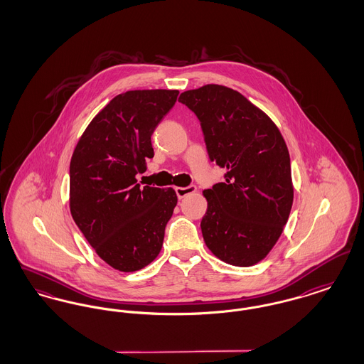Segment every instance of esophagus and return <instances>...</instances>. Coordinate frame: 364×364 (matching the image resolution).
<instances>
[{
	"label": "esophagus",
	"instance_id": "esophagus-1",
	"mask_svg": "<svg viewBox=\"0 0 364 364\" xmlns=\"http://www.w3.org/2000/svg\"><path fill=\"white\" fill-rule=\"evenodd\" d=\"M195 191H196V187H195V186H188V187H177V188H176V193H177V198H178V199H183V198H186L187 195L193 193Z\"/></svg>",
	"mask_w": 364,
	"mask_h": 364
}]
</instances>
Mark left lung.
<instances>
[{
    "mask_svg": "<svg viewBox=\"0 0 364 364\" xmlns=\"http://www.w3.org/2000/svg\"><path fill=\"white\" fill-rule=\"evenodd\" d=\"M178 102L199 119L208 158L226 169L224 183L203 191L205 242L225 263L252 266L277 242L294 203L285 140L264 112L229 87L188 90Z\"/></svg>",
    "mask_w": 364,
    "mask_h": 364,
    "instance_id": "left-lung-1",
    "label": "left lung"
}]
</instances>
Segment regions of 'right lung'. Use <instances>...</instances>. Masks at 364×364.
Here are the masks:
<instances>
[{
	"label": "right lung",
	"instance_id": "obj_1",
	"mask_svg": "<svg viewBox=\"0 0 364 364\" xmlns=\"http://www.w3.org/2000/svg\"><path fill=\"white\" fill-rule=\"evenodd\" d=\"M177 95V90H134L114 97L72 154V218L98 257L124 273L156 259L177 205L173 188L141 187L136 180L154 156L151 135Z\"/></svg>",
	"mask_w": 364,
	"mask_h": 364
}]
</instances>
